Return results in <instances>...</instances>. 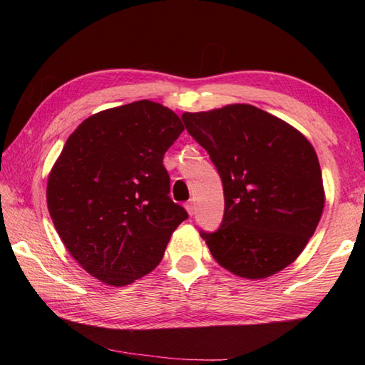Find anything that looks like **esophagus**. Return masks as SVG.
<instances>
[{
  "mask_svg": "<svg viewBox=\"0 0 365 365\" xmlns=\"http://www.w3.org/2000/svg\"><path fill=\"white\" fill-rule=\"evenodd\" d=\"M185 207H187V212H188L190 216L195 215V202H192V200H188L187 205H185Z\"/></svg>",
  "mask_w": 365,
  "mask_h": 365,
  "instance_id": "34e87169",
  "label": "esophagus"
}]
</instances>
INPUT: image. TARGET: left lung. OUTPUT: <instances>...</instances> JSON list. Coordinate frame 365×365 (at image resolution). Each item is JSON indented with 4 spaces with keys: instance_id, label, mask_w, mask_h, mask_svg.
Returning <instances> with one entry per match:
<instances>
[{
    "instance_id": "1",
    "label": "left lung",
    "mask_w": 365,
    "mask_h": 365,
    "mask_svg": "<svg viewBox=\"0 0 365 365\" xmlns=\"http://www.w3.org/2000/svg\"><path fill=\"white\" fill-rule=\"evenodd\" d=\"M182 119L222 180L221 227L200 232L213 259L252 281L289 267L314 235L324 207L312 144L290 123L246 103L183 113Z\"/></svg>"
}]
</instances>
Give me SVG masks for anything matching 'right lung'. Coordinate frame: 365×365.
Here are the masks:
<instances>
[{"label": "right lung", "mask_w": 365, "mask_h": 365, "mask_svg": "<svg viewBox=\"0 0 365 365\" xmlns=\"http://www.w3.org/2000/svg\"><path fill=\"white\" fill-rule=\"evenodd\" d=\"M185 130L150 100L92 114L68 136L46 183V205L67 251L106 285L135 282L161 262L188 218L169 195L163 157Z\"/></svg>", "instance_id": "right-lung-1"}]
</instances>
